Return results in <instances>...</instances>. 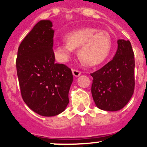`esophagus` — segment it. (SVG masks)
Listing matches in <instances>:
<instances>
[{
	"mask_svg": "<svg viewBox=\"0 0 147 147\" xmlns=\"http://www.w3.org/2000/svg\"><path fill=\"white\" fill-rule=\"evenodd\" d=\"M72 73L74 76H79L80 74H81L82 72L80 71H78V70L76 69H72Z\"/></svg>",
	"mask_w": 147,
	"mask_h": 147,
	"instance_id": "34e87169",
	"label": "esophagus"
}]
</instances>
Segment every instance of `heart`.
<instances>
[{
    "instance_id": "1",
    "label": "heart",
    "mask_w": 147,
    "mask_h": 147,
    "mask_svg": "<svg viewBox=\"0 0 147 147\" xmlns=\"http://www.w3.org/2000/svg\"><path fill=\"white\" fill-rule=\"evenodd\" d=\"M65 41L67 43L55 47L54 51L58 59L61 62H67L74 49H79V57L89 66L102 63L112 46V40L107 32L90 27L70 32L65 36Z\"/></svg>"
}]
</instances>
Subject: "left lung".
I'll use <instances>...</instances> for the list:
<instances>
[{"mask_svg": "<svg viewBox=\"0 0 147 147\" xmlns=\"http://www.w3.org/2000/svg\"><path fill=\"white\" fill-rule=\"evenodd\" d=\"M134 52L129 40H118L113 59L91 73V93L97 107L117 111L129 102L135 89Z\"/></svg>", "mask_w": 147, "mask_h": 147, "instance_id": "1", "label": "left lung"}]
</instances>
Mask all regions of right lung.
Listing matches in <instances>:
<instances>
[{
	"instance_id": "1",
	"label": "right lung",
	"mask_w": 147,
	"mask_h": 147,
	"mask_svg": "<svg viewBox=\"0 0 147 147\" xmlns=\"http://www.w3.org/2000/svg\"><path fill=\"white\" fill-rule=\"evenodd\" d=\"M50 20H40L18 48L17 74L23 101L42 116H54L65 110L73 82L71 68L55 63L54 30Z\"/></svg>"
}]
</instances>
